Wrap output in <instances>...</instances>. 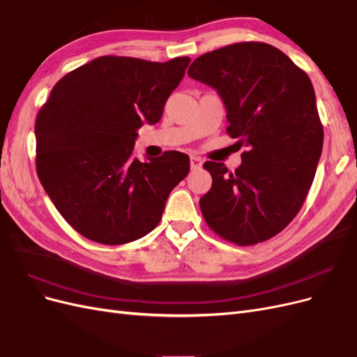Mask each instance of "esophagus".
Wrapping results in <instances>:
<instances>
[{"instance_id":"1","label":"esophagus","mask_w":357,"mask_h":357,"mask_svg":"<svg viewBox=\"0 0 357 357\" xmlns=\"http://www.w3.org/2000/svg\"><path fill=\"white\" fill-rule=\"evenodd\" d=\"M202 167V159L198 156H190V168L192 169H199Z\"/></svg>"}]
</instances>
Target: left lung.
Instances as JSON below:
<instances>
[{"mask_svg": "<svg viewBox=\"0 0 357 357\" xmlns=\"http://www.w3.org/2000/svg\"><path fill=\"white\" fill-rule=\"evenodd\" d=\"M189 77L222 98L241 165L229 172L207 160L211 189L201 213L222 238L252 245L282 232L295 219L314 180L323 147L316 93L305 71L266 43L245 41L201 55Z\"/></svg>", "mask_w": 357, "mask_h": 357, "instance_id": "1", "label": "left lung"}]
</instances>
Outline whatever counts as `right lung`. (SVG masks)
Masks as SVG:
<instances>
[{"label":"right lung","mask_w":357,"mask_h":357,"mask_svg":"<svg viewBox=\"0 0 357 357\" xmlns=\"http://www.w3.org/2000/svg\"><path fill=\"white\" fill-rule=\"evenodd\" d=\"M190 58L101 56L53 86L36 121L37 174L58 211L92 241L117 245L153 231L189 156L139 162L137 131L160 121Z\"/></svg>","instance_id":"obj_1"}]
</instances>
